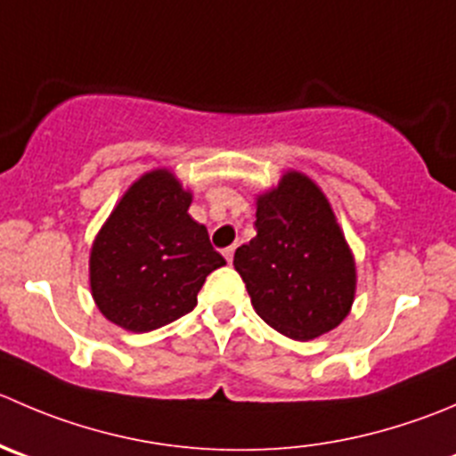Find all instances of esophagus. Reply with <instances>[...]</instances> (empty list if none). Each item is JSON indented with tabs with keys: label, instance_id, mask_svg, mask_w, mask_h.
Masks as SVG:
<instances>
[{
	"label": "esophagus",
	"instance_id": "34e87169",
	"mask_svg": "<svg viewBox=\"0 0 456 456\" xmlns=\"http://www.w3.org/2000/svg\"><path fill=\"white\" fill-rule=\"evenodd\" d=\"M233 251H236V245H232V247H227V249H223V256H224V258H227V263H232V260H233Z\"/></svg>",
	"mask_w": 456,
	"mask_h": 456
}]
</instances>
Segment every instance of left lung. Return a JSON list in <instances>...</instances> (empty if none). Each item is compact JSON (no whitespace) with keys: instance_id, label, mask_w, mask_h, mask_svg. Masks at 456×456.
<instances>
[{"instance_id":"8db88e82","label":"left lung","mask_w":456,"mask_h":456,"mask_svg":"<svg viewBox=\"0 0 456 456\" xmlns=\"http://www.w3.org/2000/svg\"><path fill=\"white\" fill-rule=\"evenodd\" d=\"M233 267L256 314L294 340L338 327L354 303L350 245L325 193L298 171L256 198V236L238 247Z\"/></svg>"}]
</instances>
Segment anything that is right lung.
<instances>
[{
	"label": "right lung",
	"instance_id": "add662e5",
	"mask_svg": "<svg viewBox=\"0 0 456 456\" xmlns=\"http://www.w3.org/2000/svg\"><path fill=\"white\" fill-rule=\"evenodd\" d=\"M189 205L191 191L169 169H153L126 189L93 240V300L122 330L142 334L189 314L205 278L224 265Z\"/></svg>",
	"mask_w": 456,
	"mask_h": 456
}]
</instances>
